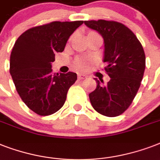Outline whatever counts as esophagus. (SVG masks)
Returning a JSON list of instances; mask_svg holds the SVG:
<instances>
[{"mask_svg":"<svg viewBox=\"0 0 160 160\" xmlns=\"http://www.w3.org/2000/svg\"><path fill=\"white\" fill-rule=\"evenodd\" d=\"M85 78H86V75H82V74H79V75H78V80H84Z\"/></svg>","mask_w":160,"mask_h":160,"instance_id":"esophagus-1","label":"esophagus"}]
</instances>
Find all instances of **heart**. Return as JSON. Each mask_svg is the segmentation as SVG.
I'll return each instance as SVG.
<instances>
[{
  "label": "heart",
  "mask_w": 160,
  "mask_h": 160,
  "mask_svg": "<svg viewBox=\"0 0 160 160\" xmlns=\"http://www.w3.org/2000/svg\"><path fill=\"white\" fill-rule=\"evenodd\" d=\"M95 32H90L89 33V36L90 35H95ZM92 62V60H90V59H87V58H84V57H80L77 58L76 60H75V66L77 68L78 70H85L89 67L90 63Z\"/></svg>",
  "instance_id": "heart-1"
}]
</instances>
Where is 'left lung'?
<instances>
[{"label": "left lung", "instance_id": "1", "mask_svg": "<svg viewBox=\"0 0 160 160\" xmlns=\"http://www.w3.org/2000/svg\"><path fill=\"white\" fill-rule=\"evenodd\" d=\"M88 27L104 38L105 72L110 77L89 95L93 108L100 114L115 117L123 114L135 97L145 70V55L141 43L124 24L114 21H85Z\"/></svg>", "mask_w": 160, "mask_h": 160}]
</instances>
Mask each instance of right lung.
Wrapping results in <instances>:
<instances>
[{
	"label": "right lung",
	"mask_w": 160,
	"mask_h": 160,
	"mask_svg": "<svg viewBox=\"0 0 160 160\" xmlns=\"http://www.w3.org/2000/svg\"><path fill=\"white\" fill-rule=\"evenodd\" d=\"M83 21H53L32 27L19 36L10 58V74L20 97L29 109L46 116L64 105L74 72L54 74L51 62L62 52L71 34Z\"/></svg>",
	"instance_id": "obj_1"
}]
</instances>
